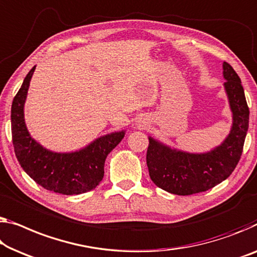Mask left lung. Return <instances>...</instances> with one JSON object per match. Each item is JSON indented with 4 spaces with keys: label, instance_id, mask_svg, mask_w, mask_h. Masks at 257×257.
I'll return each instance as SVG.
<instances>
[{
    "label": "left lung",
    "instance_id": "left-lung-1",
    "mask_svg": "<svg viewBox=\"0 0 257 257\" xmlns=\"http://www.w3.org/2000/svg\"><path fill=\"white\" fill-rule=\"evenodd\" d=\"M223 75L233 117L228 136L204 153L177 150L149 137V174L159 188L182 196L202 193L226 180L238 165L249 123V108L241 79L227 62L223 63Z\"/></svg>",
    "mask_w": 257,
    "mask_h": 257
}]
</instances>
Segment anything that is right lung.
I'll return each instance as SVG.
<instances>
[{
  "label": "right lung",
  "instance_id": "add662e5",
  "mask_svg": "<svg viewBox=\"0 0 257 257\" xmlns=\"http://www.w3.org/2000/svg\"><path fill=\"white\" fill-rule=\"evenodd\" d=\"M34 66L15 95L11 106V134L15 153L23 170L45 189L78 195L94 189L104 178L106 157L125 132L107 134L75 152H53L31 137L24 118V104Z\"/></svg>",
  "mask_w": 257,
  "mask_h": 257
}]
</instances>
